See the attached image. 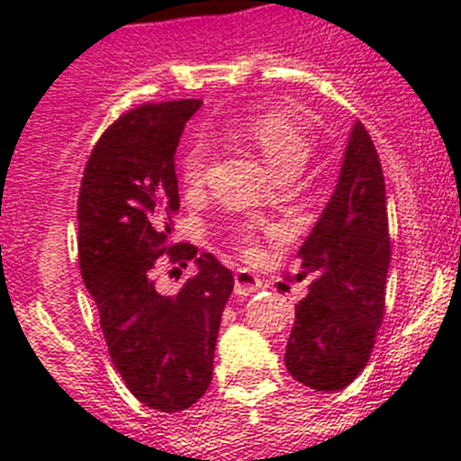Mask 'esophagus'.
<instances>
[{
    "label": "esophagus",
    "instance_id": "34e87169",
    "mask_svg": "<svg viewBox=\"0 0 461 461\" xmlns=\"http://www.w3.org/2000/svg\"><path fill=\"white\" fill-rule=\"evenodd\" d=\"M260 288V279L249 270L235 272V295H251Z\"/></svg>",
    "mask_w": 461,
    "mask_h": 461
}]
</instances>
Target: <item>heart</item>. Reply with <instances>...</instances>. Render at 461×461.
Returning a JSON list of instances; mask_svg holds the SVG:
<instances>
[{
  "instance_id": "1",
  "label": "heart",
  "mask_w": 461,
  "mask_h": 461,
  "mask_svg": "<svg viewBox=\"0 0 461 461\" xmlns=\"http://www.w3.org/2000/svg\"><path fill=\"white\" fill-rule=\"evenodd\" d=\"M235 138L249 142L263 154L276 175H295L309 161L313 152V140L309 131L291 113L284 110H260L244 117L235 126ZM210 149L203 140H195L182 154V180L189 186H201L205 180Z\"/></svg>"
}]
</instances>
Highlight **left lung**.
Masks as SVG:
<instances>
[{
  "label": "left lung",
  "instance_id": "1",
  "mask_svg": "<svg viewBox=\"0 0 461 461\" xmlns=\"http://www.w3.org/2000/svg\"><path fill=\"white\" fill-rule=\"evenodd\" d=\"M297 258L295 279H309V293L295 304L284 362L307 388L337 393L367 367L390 267L381 158L360 122L348 136L335 194Z\"/></svg>",
  "mask_w": 461,
  "mask_h": 461
}]
</instances>
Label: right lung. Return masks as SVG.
Segmentation results:
<instances>
[{
    "label": "right lung",
    "instance_id": "obj_1",
    "mask_svg": "<svg viewBox=\"0 0 461 461\" xmlns=\"http://www.w3.org/2000/svg\"><path fill=\"white\" fill-rule=\"evenodd\" d=\"M203 101L145 104L110 124L94 145L78 195L80 275L122 381L149 409L177 413L205 394L233 272L194 244H170L180 210L175 149ZM199 272L161 296L151 270L158 259Z\"/></svg>",
    "mask_w": 461,
    "mask_h": 461
}]
</instances>
